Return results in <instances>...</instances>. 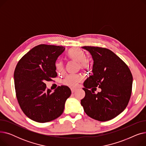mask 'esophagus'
Instances as JSON below:
<instances>
[{
    "mask_svg": "<svg viewBox=\"0 0 146 146\" xmlns=\"http://www.w3.org/2000/svg\"><path fill=\"white\" fill-rule=\"evenodd\" d=\"M76 90H77V89H74V88H72V89H71V90H72V93H74V92L76 91Z\"/></svg>",
    "mask_w": 146,
    "mask_h": 146,
    "instance_id": "1",
    "label": "esophagus"
}]
</instances>
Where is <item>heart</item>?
<instances>
[{
	"instance_id": "b5f03b06",
	"label": "heart",
	"mask_w": 146,
	"mask_h": 146,
	"mask_svg": "<svg viewBox=\"0 0 146 146\" xmlns=\"http://www.w3.org/2000/svg\"><path fill=\"white\" fill-rule=\"evenodd\" d=\"M68 56L72 60L79 63L80 67L82 69H86L89 67V61L86 60V54L82 50L78 48H73L68 51ZM56 67L58 69L62 68V63L57 62L56 63ZM82 80V78L79 75H68L63 80V83L66 85L70 87H75Z\"/></svg>"
}]
</instances>
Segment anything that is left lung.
Returning <instances> with one entry per match:
<instances>
[{
    "label": "left lung",
    "mask_w": 146,
    "mask_h": 146,
    "mask_svg": "<svg viewBox=\"0 0 146 146\" xmlns=\"http://www.w3.org/2000/svg\"><path fill=\"white\" fill-rule=\"evenodd\" d=\"M94 60L92 74L83 83L85 96L81 105L89 117L106 121L125 109L131 94L133 76L126 64L112 51L85 46ZM96 87L102 89L94 93ZM92 88L91 90H88Z\"/></svg>",
    "instance_id": "1"
}]
</instances>
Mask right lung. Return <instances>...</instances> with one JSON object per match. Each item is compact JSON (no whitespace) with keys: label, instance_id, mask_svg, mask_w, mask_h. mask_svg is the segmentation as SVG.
Segmentation results:
<instances>
[{"label":"right lung","instance_id":"add662e5","mask_svg":"<svg viewBox=\"0 0 146 146\" xmlns=\"http://www.w3.org/2000/svg\"><path fill=\"white\" fill-rule=\"evenodd\" d=\"M64 50L63 46L38 45L23 56L15 68L18 103L24 113L34 121L44 123L59 117L71 95L67 86H58L52 92L45 83L57 77L56 61Z\"/></svg>","mask_w":146,"mask_h":146}]
</instances>
